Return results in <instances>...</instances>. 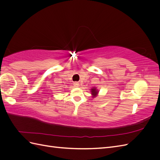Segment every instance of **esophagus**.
Listing matches in <instances>:
<instances>
[{"label":"esophagus","mask_w":160,"mask_h":160,"mask_svg":"<svg viewBox=\"0 0 160 160\" xmlns=\"http://www.w3.org/2000/svg\"><path fill=\"white\" fill-rule=\"evenodd\" d=\"M73 84H74V86L76 87V88H78V87H79V83H77V82H75Z\"/></svg>","instance_id":"obj_1"}]
</instances>
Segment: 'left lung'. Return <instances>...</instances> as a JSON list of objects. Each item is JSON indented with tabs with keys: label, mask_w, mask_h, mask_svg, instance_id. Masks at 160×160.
Segmentation results:
<instances>
[{
	"label": "left lung",
	"mask_w": 160,
	"mask_h": 160,
	"mask_svg": "<svg viewBox=\"0 0 160 160\" xmlns=\"http://www.w3.org/2000/svg\"><path fill=\"white\" fill-rule=\"evenodd\" d=\"M91 94L92 95V98H95V97L98 96V93H99V90L97 89V88H93L92 89H91Z\"/></svg>",
	"instance_id": "left-lung-1"
}]
</instances>
